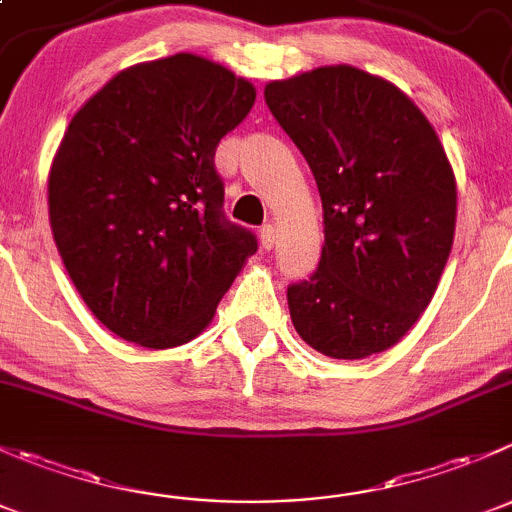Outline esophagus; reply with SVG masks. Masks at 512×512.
Masks as SVG:
<instances>
[{"label": "esophagus", "mask_w": 512, "mask_h": 512, "mask_svg": "<svg viewBox=\"0 0 512 512\" xmlns=\"http://www.w3.org/2000/svg\"><path fill=\"white\" fill-rule=\"evenodd\" d=\"M260 242L265 250H272V247H275V227L262 225L260 227Z\"/></svg>", "instance_id": "34e87169"}]
</instances>
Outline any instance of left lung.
Wrapping results in <instances>:
<instances>
[{
    "label": "left lung",
    "mask_w": 512,
    "mask_h": 512,
    "mask_svg": "<svg viewBox=\"0 0 512 512\" xmlns=\"http://www.w3.org/2000/svg\"><path fill=\"white\" fill-rule=\"evenodd\" d=\"M324 210L309 280L287 287L299 337L332 359L394 347L428 307L456 230V180L428 118L389 81L324 66L265 89Z\"/></svg>",
    "instance_id": "8db88e82"
}]
</instances>
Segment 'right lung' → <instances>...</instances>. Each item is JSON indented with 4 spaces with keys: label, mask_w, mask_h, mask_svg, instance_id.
Returning a JSON list of instances; mask_svg holds the SVG:
<instances>
[{
    "label": "right lung",
    "mask_w": 512,
    "mask_h": 512,
    "mask_svg": "<svg viewBox=\"0 0 512 512\" xmlns=\"http://www.w3.org/2000/svg\"><path fill=\"white\" fill-rule=\"evenodd\" d=\"M250 81L193 54L138 64L81 106L49 173L56 247L86 307L148 349L198 337L255 232L225 218L215 148Z\"/></svg>",
    "instance_id": "1"
}]
</instances>
